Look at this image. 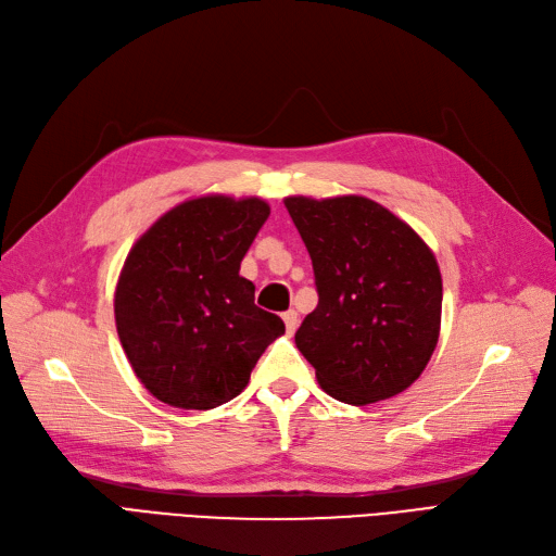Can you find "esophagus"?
Wrapping results in <instances>:
<instances>
[{"mask_svg": "<svg viewBox=\"0 0 556 556\" xmlns=\"http://www.w3.org/2000/svg\"><path fill=\"white\" fill-rule=\"evenodd\" d=\"M282 323H285V329H288V333L292 336L294 331H296V323H299V315H296V311H285L282 313Z\"/></svg>", "mask_w": 556, "mask_h": 556, "instance_id": "obj_1", "label": "esophagus"}]
</instances>
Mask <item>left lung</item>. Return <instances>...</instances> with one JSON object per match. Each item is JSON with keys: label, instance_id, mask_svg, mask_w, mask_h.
I'll list each match as a JSON object with an SVG mask.
<instances>
[{"label": "left lung", "instance_id": "left-lung-1", "mask_svg": "<svg viewBox=\"0 0 556 556\" xmlns=\"http://www.w3.org/2000/svg\"><path fill=\"white\" fill-rule=\"evenodd\" d=\"M313 260L317 306L294 343L323 390L350 406L401 394L441 333L443 280L431 248L359 194L285 197Z\"/></svg>", "mask_w": 556, "mask_h": 556}]
</instances>
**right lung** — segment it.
I'll list each match as a JSON object with an SVG mask.
<instances>
[{"mask_svg": "<svg viewBox=\"0 0 556 556\" xmlns=\"http://www.w3.org/2000/svg\"><path fill=\"white\" fill-rule=\"evenodd\" d=\"M260 197L182 201L131 245L115 285V327L146 390L182 410L239 396L262 352L285 333L255 306L241 260L266 223Z\"/></svg>", "mask_w": 556, "mask_h": 556, "instance_id": "right-lung-1", "label": "right lung"}]
</instances>
